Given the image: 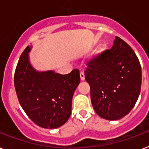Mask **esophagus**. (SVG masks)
<instances>
[{"label": "esophagus", "instance_id": "1", "mask_svg": "<svg viewBox=\"0 0 149 149\" xmlns=\"http://www.w3.org/2000/svg\"><path fill=\"white\" fill-rule=\"evenodd\" d=\"M79 74H80V79H81V80H84L85 79V75H84V72H82V71H81L80 72V73H79Z\"/></svg>", "mask_w": 149, "mask_h": 149}]
</instances>
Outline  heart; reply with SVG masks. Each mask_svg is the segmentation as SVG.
I'll return each instance as SVG.
<instances>
[{
	"mask_svg": "<svg viewBox=\"0 0 149 149\" xmlns=\"http://www.w3.org/2000/svg\"><path fill=\"white\" fill-rule=\"evenodd\" d=\"M102 50H100V51H98V53H101V52H102Z\"/></svg>",
	"mask_w": 149,
	"mask_h": 149,
	"instance_id": "1",
	"label": "heart"
}]
</instances>
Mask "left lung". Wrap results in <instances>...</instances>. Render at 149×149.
<instances>
[{
    "label": "left lung",
    "mask_w": 149,
    "mask_h": 149,
    "mask_svg": "<svg viewBox=\"0 0 149 149\" xmlns=\"http://www.w3.org/2000/svg\"><path fill=\"white\" fill-rule=\"evenodd\" d=\"M86 64L85 79L97 114L116 120L130 113L142 84L140 63L130 46L117 36L111 49L92 57Z\"/></svg>",
    "instance_id": "left-lung-1"
}]
</instances>
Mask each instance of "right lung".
<instances>
[{"label":"right lung","mask_w":149,"mask_h":149,"mask_svg":"<svg viewBox=\"0 0 149 149\" xmlns=\"http://www.w3.org/2000/svg\"><path fill=\"white\" fill-rule=\"evenodd\" d=\"M30 47L21 54L14 73V86L21 107L36 125L54 129L71 114L72 98L80 82L78 69L61 75L54 71L37 72L29 61Z\"/></svg>","instance_id":"1"}]
</instances>
